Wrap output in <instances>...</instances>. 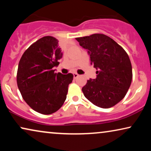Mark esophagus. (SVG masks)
Wrapping results in <instances>:
<instances>
[{"label":"esophagus","mask_w":151,"mask_h":151,"mask_svg":"<svg viewBox=\"0 0 151 151\" xmlns=\"http://www.w3.org/2000/svg\"><path fill=\"white\" fill-rule=\"evenodd\" d=\"M73 78H78V76H79L77 73H73Z\"/></svg>","instance_id":"obj_1"}]
</instances>
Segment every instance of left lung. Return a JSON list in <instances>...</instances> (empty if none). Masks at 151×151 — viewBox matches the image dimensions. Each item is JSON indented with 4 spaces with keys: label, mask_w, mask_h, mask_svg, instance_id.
Segmentation results:
<instances>
[{
    "label": "left lung",
    "mask_w": 151,
    "mask_h": 151,
    "mask_svg": "<svg viewBox=\"0 0 151 151\" xmlns=\"http://www.w3.org/2000/svg\"><path fill=\"white\" fill-rule=\"evenodd\" d=\"M88 49L91 64L98 70L96 79L88 80L82 88L85 98L97 106L111 108L124 98L133 72L129 55L120 45L102 34L76 38Z\"/></svg>",
    "instance_id": "1"
}]
</instances>
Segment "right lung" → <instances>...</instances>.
<instances>
[{"label":"right lung","mask_w":151,"mask_h":151,"mask_svg":"<svg viewBox=\"0 0 151 151\" xmlns=\"http://www.w3.org/2000/svg\"><path fill=\"white\" fill-rule=\"evenodd\" d=\"M63 55L58 40L48 36L30 45L19 61L18 87L27 104L41 114L56 112L67 98L73 74L56 73L53 69Z\"/></svg>","instance_id":"add662e5"}]
</instances>
